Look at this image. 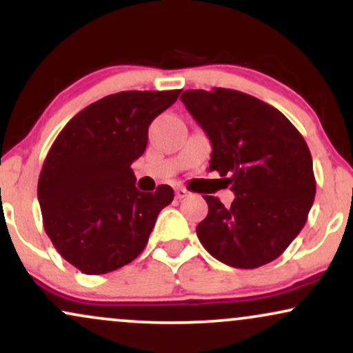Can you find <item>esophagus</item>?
Instances as JSON below:
<instances>
[{"label":"esophagus","mask_w":353,"mask_h":353,"mask_svg":"<svg viewBox=\"0 0 353 353\" xmlns=\"http://www.w3.org/2000/svg\"><path fill=\"white\" fill-rule=\"evenodd\" d=\"M189 196V192L185 189H182V188H177L176 189V199H179V201H182V199H185V197Z\"/></svg>","instance_id":"34e87169"}]
</instances>
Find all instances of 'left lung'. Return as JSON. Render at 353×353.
Instances as JSON below:
<instances>
[{"instance_id": "obj_1", "label": "left lung", "mask_w": 353, "mask_h": 353, "mask_svg": "<svg viewBox=\"0 0 353 353\" xmlns=\"http://www.w3.org/2000/svg\"><path fill=\"white\" fill-rule=\"evenodd\" d=\"M181 101L212 144L209 171L236 194L230 208L204 196L201 244L237 269L269 264L299 236L314 204L309 145L279 109L245 92L189 89Z\"/></svg>"}]
</instances>
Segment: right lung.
<instances>
[{
    "instance_id": "add662e5",
    "label": "right lung",
    "mask_w": 353,
    "mask_h": 353,
    "mask_svg": "<svg viewBox=\"0 0 353 353\" xmlns=\"http://www.w3.org/2000/svg\"><path fill=\"white\" fill-rule=\"evenodd\" d=\"M174 91H123L89 104L52 143L38 181L43 224L56 250L88 275L119 269L144 250L171 185L141 192L131 164Z\"/></svg>"
}]
</instances>
